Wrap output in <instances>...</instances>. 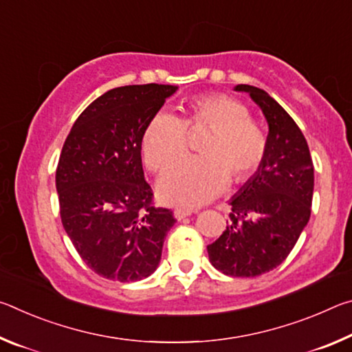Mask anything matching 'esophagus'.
<instances>
[{
	"instance_id": "obj_1",
	"label": "esophagus",
	"mask_w": 352,
	"mask_h": 352,
	"mask_svg": "<svg viewBox=\"0 0 352 352\" xmlns=\"http://www.w3.org/2000/svg\"><path fill=\"white\" fill-rule=\"evenodd\" d=\"M192 212H194V210H190V208H175L174 216H175L177 220H183L184 217L190 216Z\"/></svg>"
}]
</instances>
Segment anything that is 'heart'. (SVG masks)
Masks as SVG:
<instances>
[{"instance_id": "b5f03b06", "label": "heart", "mask_w": 352, "mask_h": 352, "mask_svg": "<svg viewBox=\"0 0 352 352\" xmlns=\"http://www.w3.org/2000/svg\"><path fill=\"white\" fill-rule=\"evenodd\" d=\"M210 129L200 144V157L184 158L164 172L158 194L172 205L197 206L217 197L230 178L248 180L267 152V136L239 100L222 93L189 100L183 119L160 110L148 119L141 138L146 166L160 172L186 152L188 132Z\"/></svg>"}]
</instances>
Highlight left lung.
I'll use <instances>...</instances> for the list:
<instances>
[{
    "mask_svg": "<svg viewBox=\"0 0 352 352\" xmlns=\"http://www.w3.org/2000/svg\"><path fill=\"white\" fill-rule=\"evenodd\" d=\"M247 91L269 122L267 152L254 175L231 199L230 222L208 245L211 264L225 275L253 278L287 258L311 217L314 163L305 135L269 93Z\"/></svg>",
    "mask_w": 352,
    "mask_h": 352,
    "instance_id": "obj_1",
    "label": "left lung"
}]
</instances>
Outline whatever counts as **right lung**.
<instances>
[{
	"instance_id": "right-lung-1",
	"label": "right lung",
	"mask_w": 352,
	"mask_h": 352,
	"mask_svg": "<svg viewBox=\"0 0 352 352\" xmlns=\"http://www.w3.org/2000/svg\"><path fill=\"white\" fill-rule=\"evenodd\" d=\"M174 85L113 88L87 107L65 140L56 170L63 228L82 261L119 283L152 275L174 212L153 205L141 138Z\"/></svg>"
}]
</instances>
